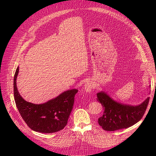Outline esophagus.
Listing matches in <instances>:
<instances>
[{
    "label": "esophagus",
    "mask_w": 156,
    "mask_h": 156,
    "mask_svg": "<svg viewBox=\"0 0 156 156\" xmlns=\"http://www.w3.org/2000/svg\"><path fill=\"white\" fill-rule=\"evenodd\" d=\"M93 87V84L90 81H87L84 85V89L86 92H90Z\"/></svg>",
    "instance_id": "esophagus-1"
}]
</instances>
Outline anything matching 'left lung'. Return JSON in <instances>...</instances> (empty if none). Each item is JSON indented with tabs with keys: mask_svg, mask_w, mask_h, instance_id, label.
I'll return each mask as SVG.
<instances>
[{
	"mask_svg": "<svg viewBox=\"0 0 156 156\" xmlns=\"http://www.w3.org/2000/svg\"><path fill=\"white\" fill-rule=\"evenodd\" d=\"M97 100L104 110L102 116L98 119L99 125L105 131H113L127 128L138 122L146 112L149 98L140 105L133 106L119 103L101 91L97 94Z\"/></svg>",
	"mask_w": 156,
	"mask_h": 156,
	"instance_id": "1",
	"label": "left lung"
}]
</instances>
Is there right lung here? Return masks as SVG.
<instances>
[{
    "mask_svg": "<svg viewBox=\"0 0 156 156\" xmlns=\"http://www.w3.org/2000/svg\"><path fill=\"white\" fill-rule=\"evenodd\" d=\"M17 67L13 80V94L19 112L27 125L33 131L52 133L62 130L67 124L78 90L62 93L57 98L42 104H34L24 100L17 90Z\"/></svg>",
    "mask_w": 156,
    "mask_h": 156,
    "instance_id": "add662e5",
    "label": "right lung"
}]
</instances>
